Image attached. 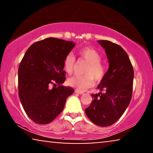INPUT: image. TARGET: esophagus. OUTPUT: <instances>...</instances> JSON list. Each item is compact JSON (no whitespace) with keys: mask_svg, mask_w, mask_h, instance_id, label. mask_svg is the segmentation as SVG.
Wrapping results in <instances>:
<instances>
[{"mask_svg":"<svg viewBox=\"0 0 153 153\" xmlns=\"http://www.w3.org/2000/svg\"><path fill=\"white\" fill-rule=\"evenodd\" d=\"M75 92H76V93H78V94H83V92H82V91H77V90H76L75 91Z\"/></svg>","mask_w":153,"mask_h":153,"instance_id":"1","label":"esophagus"}]
</instances>
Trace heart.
<instances>
[{
  "instance_id": "heart-1",
  "label": "heart",
  "mask_w": 153,
  "mask_h": 153,
  "mask_svg": "<svg viewBox=\"0 0 153 153\" xmlns=\"http://www.w3.org/2000/svg\"><path fill=\"white\" fill-rule=\"evenodd\" d=\"M77 54L81 58L88 62L85 70V76H75L68 79L69 85L76 88L79 91H84L93 86L94 79L100 81L105 75L106 69L104 66L100 62L102 56L98 51L91 47H84L79 50ZM75 58L72 54H68L64 60V69L68 74H71L74 70Z\"/></svg>"
}]
</instances>
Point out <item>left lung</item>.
<instances>
[{
	"label": "left lung",
	"instance_id": "1",
	"mask_svg": "<svg viewBox=\"0 0 153 153\" xmlns=\"http://www.w3.org/2000/svg\"><path fill=\"white\" fill-rule=\"evenodd\" d=\"M105 49L109 67L97 88L105 93L92 94L93 100L85 109L91 122L108 126L120 119L130 104L133 91L134 71L126 52L108 40H98Z\"/></svg>",
	"mask_w": 153,
	"mask_h": 153
}]
</instances>
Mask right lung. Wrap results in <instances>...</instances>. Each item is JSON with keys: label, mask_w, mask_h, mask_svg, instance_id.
<instances>
[{"label": "right lung", "mask_w": 153, "mask_h": 153, "mask_svg": "<svg viewBox=\"0 0 153 153\" xmlns=\"http://www.w3.org/2000/svg\"><path fill=\"white\" fill-rule=\"evenodd\" d=\"M75 45L72 41L48 38L31 45L22 59L18 95L27 115L36 124L51 122L74 93L72 88L62 84L66 79L64 60Z\"/></svg>", "instance_id": "obj_1"}]
</instances>
